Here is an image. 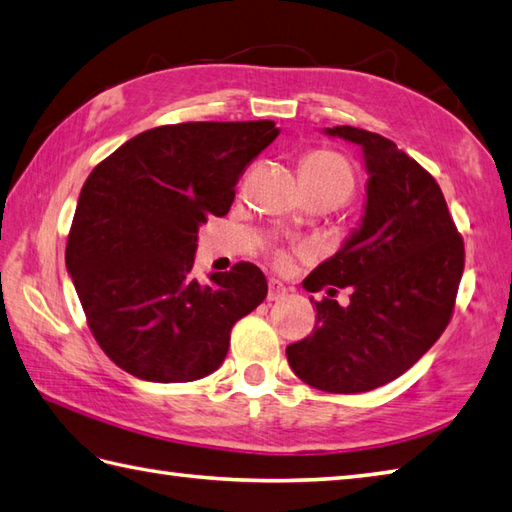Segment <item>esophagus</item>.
Returning a JSON list of instances; mask_svg holds the SVG:
<instances>
[{"label":"esophagus","instance_id":"34e87169","mask_svg":"<svg viewBox=\"0 0 512 512\" xmlns=\"http://www.w3.org/2000/svg\"><path fill=\"white\" fill-rule=\"evenodd\" d=\"M287 287L283 285V283H280V280H274V278H271L269 280V291H267V300H271V302H274V300H283L285 296H287Z\"/></svg>","mask_w":512,"mask_h":512}]
</instances>
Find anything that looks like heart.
Masks as SVG:
<instances>
[{"label":"heart","instance_id":"obj_1","mask_svg":"<svg viewBox=\"0 0 512 512\" xmlns=\"http://www.w3.org/2000/svg\"><path fill=\"white\" fill-rule=\"evenodd\" d=\"M300 179L305 190H329L349 196L353 172L344 156L331 150H311L300 159ZM287 254H276L278 265H287Z\"/></svg>","mask_w":512,"mask_h":512}]
</instances>
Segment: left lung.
Here are the masks:
<instances>
[{
	"instance_id": "8db88e82",
	"label": "left lung",
	"mask_w": 512,
	"mask_h": 512,
	"mask_svg": "<svg viewBox=\"0 0 512 512\" xmlns=\"http://www.w3.org/2000/svg\"><path fill=\"white\" fill-rule=\"evenodd\" d=\"M327 134L362 145L367 207L360 229L302 287H349L351 302H316V329L289 344L287 360L309 387L364 393L400 378L444 333L464 271V238L440 185L391 139L353 125Z\"/></svg>"
}]
</instances>
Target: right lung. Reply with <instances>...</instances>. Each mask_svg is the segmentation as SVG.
Returning a JSON list of instances; mask_svg holds the SVG:
<instances>
[{"label":"right lung","mask_w":512,"mask_h":512,"mask_svg":"<svg viewBox=\"0 0 512 512\" xmlns=\"http://www.w3.org/2000/svg\"><path fill=\"white\" fill-rule=\"evenodd\" d=\"M278 132L274 121L159 125L90 172L66 267L92 336L119 369L192 382L221 367L232 327L265 300L267 278L236 263L198 283V225L229 212L238 179Z\"/></svg>","instance_id":"obj_1"}]
</instances>
